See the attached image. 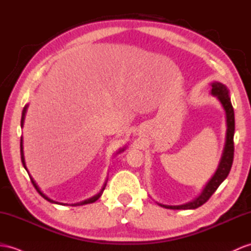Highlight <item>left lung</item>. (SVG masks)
I'll return each mask as SVG.
<instances>
[{
    "label": "left lung",
    "mask_w": 251,
    "mask_h": 251,
    "mask_svg": "<svg viewBox=\"0 0 251 251\" xmlns=\"http://www.w3.org/2000/svg\"><path fill=\"white\" fill-rule=\"evenodd\" d=\"M211 95L216 98V99L221 103L225 115H226V138H225V145L223 149L222 157L219 160V164L215 174L212 176V178L206 183L202 191L199 194V196L193 199L192 201H188L186 203L178 204V205H168L157 202L158 205H161L165 209H172V210H194L197 207L201 206L205 203L207 200L210 199L212 195L215 193L218 186L227 178L230 169L233 163V154H234V146H233V137H234V111L232 107V103L230 99V93L228 87L225 84L221 82H213L211 83Z\"/></svg>",
    "instance_id": "left-lung-1"
}]
</instances>
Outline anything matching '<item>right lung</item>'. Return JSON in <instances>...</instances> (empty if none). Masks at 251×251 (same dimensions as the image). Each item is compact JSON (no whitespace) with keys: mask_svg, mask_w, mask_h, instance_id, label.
Masks as SVG:
<instances>
[{"mask_svg":"<svg viewBox=\"0 0 251 251\" xmlns=\"http://www.w3.org/2000/svg\"><path fill=\"white\" fill-rule=\"evenodd\" d=\"M27 107H28V104H26L25 106H24V108H23V111H22V117H21V127H23V126H24V119H25V115H26V111H27ZM126 149V146H125L124 148H120L117 152H116V154H119V153H121V152H124L125 150ZM20 152H21V161H22V164H23V167L25 168V170L27 172V174H28V176H29V178H30V181H32V183H33V185L35 186V188L37 189V192L41 195V197H44L46 200H48L49 202H51V203H55V204H60V205H72V206H77V205H84V204H88V203H93V202H95V201H97L98 199H99L100 197H101V195L103 194V191H104L105 189V186H106V182H107V179L105 180V182H104V184H103V186H102V188H101V191L98 193L97 195H95V196H93L91 198H88V199H86V200H83V201H81V202H76V203H71V204H68V203H63V202H58V201H55V200H53V199H51V198H49L47 195L41 191L40 189V187L38 186V184L37 183H36V181L34 180V178L32 176L29 175V173H28V170H27V167H26V164H25V158H24V152H23V137L21 136V143H20Z\"/></svg>","mask_w":251,"mask_h":251,"instance_id":"1","label":"right lung"}]
</instances>
